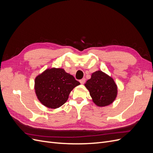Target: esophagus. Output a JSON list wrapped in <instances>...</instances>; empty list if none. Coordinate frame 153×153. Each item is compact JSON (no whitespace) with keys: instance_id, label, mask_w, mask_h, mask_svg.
Masks as SVG:
<instances>
[{"instance_id":"esophagus-1","label":"esophagus","mask_w":153,"mask_h":153,"mask_svg":"<svg viewBox=\"0 0 153 153\" xmlns=\"http://www.w3.org/2000/svg\"><path fill=\"white\" fill-rule=\"evenodd\" d=\"M85 78H82V79H81V80H80V82L81 84H84V83H85Z\"/></svg>"}]
</instances>
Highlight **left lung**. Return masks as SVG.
<instances>
[{
  "instance_id": "1",
  "label": "left lung",
  "mask_w": 153,
  "mask_h": 153,
  "mask_svg": "<svg viewBox=\"0 0 153 153\" xmlns=\"http://www.w3.org/2000/svg\"><path fill=\"white\" fill-rule=\"evenodd\" d=\"M94 103L99 106L112 103L117 96V85L112 78L101 71L92 74L91 78L85 84Z\"/></svg>"
}]
</instances>
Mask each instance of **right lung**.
<instances>
[{
    "label": "right lung",
    "instance_id": "obj_1",
    "mask_svg": "<svg viewBox=\"0 0 153 153\" xmlns=\"http://www.w3.org/2000/svg\"><path fill=\"white\" fill-rule=\"evenodd\" d=\"M80 82L63 69L52 68L35 79V91L40 102L50 108H57L66 103L69 94Z\"/></svg>",
    "mask_w": 153,
    "mask_h": 153
}]
</instances>
